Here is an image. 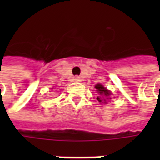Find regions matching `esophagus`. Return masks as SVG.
I'll list each match as a JSON object with an SVG mask.
<instances>
[{"label": "esophagus", "mask_w": 160, "mask_h": 160, "mask_svg": "<svg viewBox=\"0 0 160 160\" xmlns=\"http://www.w3.org/2000/svg\"><path fill=\"white\" fill-rule=\"evenodd\" d=\"M74 81L75 82H81V77H78V76H76L74 77Z\"/></svg>", "instance_id": "34e87169"}]
</instances>
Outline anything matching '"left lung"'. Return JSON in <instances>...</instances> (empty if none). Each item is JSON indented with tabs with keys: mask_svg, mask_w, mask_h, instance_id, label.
I'll return each instance as SVG.
<instances>
[{
	"mask_svg": "<svg viewBox=\"0 0 160 160\" xmlns=\"http://www.w3.org/2000/svg\"><path fill=\"white\" fill-rule=\"evenodd\" d=\"M95 89L98 96H97V100L100 103H107V102L110 99L109 96L111 95V92L106 89L102 83H97L95 85Z\"/></svg>",
	"mask_w": 160,
	"mask_h": 160,
	"instance_id": "left-lung-1",
	"label": "left lung"
}]
</instances>
